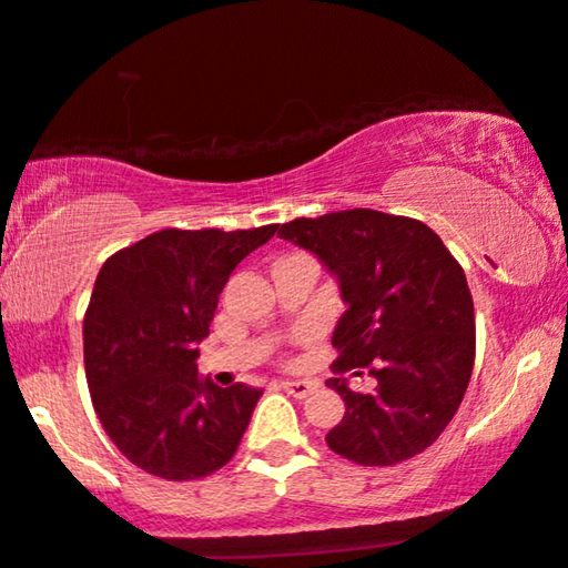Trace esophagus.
Instances as JSON below:
<instances>
[{
    "instance_id": "obj_1",
    "label": "esophagus",
    "mask_w": 568,
    "mask_h": 568,
    "mask_svg": "<svg viewBox=\"0 0 568 568\" xmlns=\"http://www.w3.org/2000/svg\"><path fill=\"white\" fill-rule=\"evenodd\" d=\"M281 386L283 389L291 394V397H295V399H303V397H308L311 392H316V382H305V379H287V382H281Z\"/></svg>"
}]
</instances>
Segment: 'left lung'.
I'll return each instance as SVG.
<instances>
[{
    "label": "left lung",
    "mask_w": 568,
    "mask_h": 568,
    "mask_svg": "<svg viewBox=\"0 0 568 568\" xmlns=\"http://www.w3.org/2000/svg\"><path fill=\"white\" fill-rule=\"evenodd\" d=\"M277 237L311 250L348 305L331 344L333 372L368 368L374 392L328 379L346 414L326 435L333 453L366 467L409 460L443 435L470 384L475 311L467 277L425 222L376 210L298 217Z\"/></svg>",
    "instance_id": "8db88e82"
}]
</instances>
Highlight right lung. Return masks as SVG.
<instances>
[{
	"mask_svg": "<svg viewBox=\"0 0 568 568\" xmlns=\"http://www.w3.org/2000/svg\"><path fill=\"white\" fill-rule=\"evenodd\" d=\"M275 235L161 230L103 263L83 321L90 399L129 460L164 480H200L237 453L263 389L196 374L232 270Z\"/></svg>",
	"mask_w": 568,
	"mask_h": 568,
	"instance_id": "right-lung-1",
	"label": "right lung"
}]
</instances>
